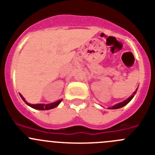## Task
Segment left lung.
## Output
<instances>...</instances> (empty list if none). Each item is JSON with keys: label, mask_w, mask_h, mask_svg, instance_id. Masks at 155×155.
<instances>
[{"label": "left lung", "mask_w": 155, "mask_h": 155, "mask_svg": "<svg viewBox=\"0 0 155 155\" xmlns=\"http://www.w3.org/2000/svg\"><path fill=\"white\" fill-rule=\"evenodd\" d=\"M137 90H138V88H137L136 90L133 92L132 95H131V96H129L128 99H125V100L123 101V102H119V103H118V104H116V105H113V106L109 107V108H108V109H117V108H121V107H123V106H125V105H126L127 104H128V102H129L130 101H131V99H133V97H134V95H135V94H136V92H137Z\"/></svg>", "instance_id": "8db88e82"}]
</instances>
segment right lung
I'll return each mask as SVG.
<instances>
[{"mask_svg": "<svg viewBox=\"0 0 155 155\" xmlns=\"http://www.w3.org/2000/svg\"><path fill=\"white\" fill-rule=\"evenodd\" d=\"M20 95H21V99L24 100V102H25L27 105L30 106L31 108H34V109H38V110H49V109H52V108H56V107H57L58 105H60V103L62 102V100H63V99H60V100H58L56 101V102L50 104H30L25 100V99L23 97V95H21V94H20Z\"/></svg>", "mask_w": 155, "mask_h": 155, "instance_id": "right-lung-1", "label": "right lung"}]
</instances>
